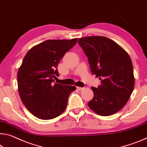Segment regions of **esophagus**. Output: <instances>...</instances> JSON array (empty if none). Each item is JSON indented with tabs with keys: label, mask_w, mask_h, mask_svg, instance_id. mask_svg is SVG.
<instances>
[{
	"label": "esophagus",
	"mask_w": 147,
	"mask_h": 147,
	"mask_svg": "<svg viewBox=\"0 0 147 147\" xmlns=\"http://www.w3.org/2000/svg\"><path fill=\"white\" fill-rule=\"evenodd\" d=\"M76 88H77V89H78V90H80V91H81V90H82L84 89V88H82V87H76Z\"/></svg>",
	"instance_id": "1"
}]
</instances>
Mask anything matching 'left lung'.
<instances>
[{"instance_id":"1","label":"left lung","mask_w":147,"mask_h":147,"mask_svg":"<svg viewBox=\"0 0 147 147\" xmlns=\"http://www.w3.org/2000/svg\"><path fill=\"white\" fill-rule=\"evenodd\" d=\"M88 57L91 71L101 80L92 87L94 97L88 107L101 116L113 115L121 110L134 90L135 80L131 60L121 46L110 38L94 36L78 39Z\"/></svg>"}]
</instances>
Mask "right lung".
Returning <instances> with one entry per match:
<instances>
[{
    "mask_svg": "<svg viewBox=\"0 0 147 147\" xmlns=\"http://www.w3.org/2000/svg\"><path fill=\"white\" fill-rule=\"evenodd\" d=\"M78 38L48 40L32 47L18 70V92L30 113L42 120L57 117L66 109L75 86L54 84L57 65Z\"/></svg>",
    "mask_w": 147,
    "mask_h": 147,
    "instance_id": "obj_1",
    "label": "right lung"
}]
</instances>
